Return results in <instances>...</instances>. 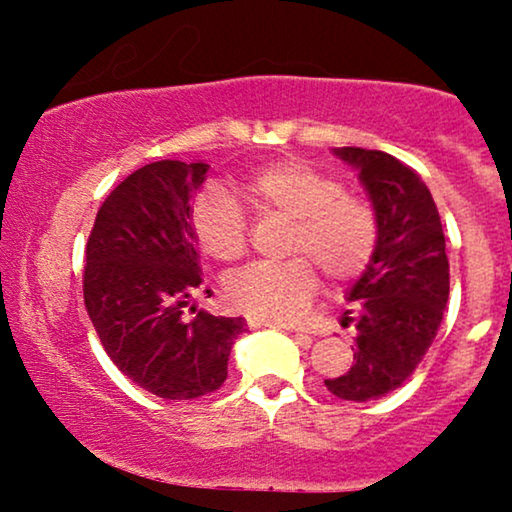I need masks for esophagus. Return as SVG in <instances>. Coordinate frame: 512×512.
<instances>
[{"label": "esophagus", "mask_w": 512, "mask_h": 512, "mask_svg": "<svg viewBox=\"0 0 512 512\" xmlns=\"http://www.w3.org/2000/svg\"><path fill=\"white\" fill-rule=\"evenodd\" d=\"M248 325L252 327V330H257V327H281L276 325V322H267V320H257V317H248ZM298 339H303V342H313V339L308 337V334H296Z\"/></svg>", "instance_id": "1"}]
</instances>
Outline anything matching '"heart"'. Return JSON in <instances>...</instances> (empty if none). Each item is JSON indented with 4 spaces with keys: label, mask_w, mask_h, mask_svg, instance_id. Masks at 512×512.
Segmentation results:
<instances>
[{
    "label": "heart",
    "mask_w": 512,
    "mask_h": 512,
    "mask_svg": "<svg viewBox=\"0 0 512 512\" xmlns=\"http://www.w3.org/2000/svg\"><path fill=\"white\" fill-rule=\"evenodd\" d=\"M245 195L260 211L289 216L286 260L255 262L231 274L223 296L233 310L267 322H296L308 313L320 276L351 281L368 267L378 245V216L363 197L344 192L334 175L301 158H279L250 170ZM197 243L219 262H236L248 250V219L219 185L192 204Z\"/></svg>",
    "instance_id": "b5f03b06"
}]
</instances>
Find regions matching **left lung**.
<instances>
[{"label":"left lung","instance_id":"8db88e82","mask_svg":"<svg viewBox=\"0 0 512 512\" xmlns=\"http://www.w3.org/2000/svg\"><path fill=\"white\" fill-rule=\"evenodd\" d=\"M334 154L358 170L378 216V245L346 296L358 308L354 366L325 385L339 399L370 402L397 390L436 339L450 264L438 207L416 170L385 151L342 146Z\"/></svg>","mask_w":512,"mask_h":512}]
</instances>
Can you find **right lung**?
Listing matches in <instances>:
<instances>
[{
  "instance_id": "1",
  "label": "right lung",
  "mask_w": 512,
  "mask_h": 512,
  "mask_svg": "<svg viewBox=\"0 0 512 512\" xmlns=\"http://www.w3.org/2000/svg\"><path fill=\"white\" fill-rule=\"evenodd\" d=\"M207 170L202 161L134 170L105 197L86 243L84 303L105 354L132 383L163 399L219 390L245 332L243 317L182 315L202 286L192 197Z\"/></svg>"
}]
</instances>
